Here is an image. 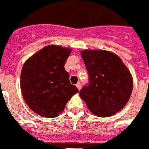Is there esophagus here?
<instances>
[{"label":"esophagus","instance_id":"obj_1","mask_svg":"<svg viewBox=\"0 0 149 149\" xmlns=\"http://www.w3.org/2000/svg\"><path fill=\"white\" fill-rule=\"evenodd\" d=\"M76 87L78 88V89H79V90H80V89H81V83H79H79L76 85Z\"/></svg>","mask_w":149,"mask_h":149}]
</instances>
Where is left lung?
Returning a JSON list of instances; mask_svg holds the SVG:
<instances>
[{"instance_id":"left-lung-1","label":"left lung","mask_w":149,"mask_h":149,"mask_svg":"<svg viewBox=\"0 0 149 149\" xmlns=\"http://www.w3.org/2000/svg\"><path fill=\"white\" fill-rule=\"evenodd\" d=\"M89 77L79 96L98 117H109L123 109L133 90V77L118 55L102 49L81 51Z\"/></svg>"}]
</instances>
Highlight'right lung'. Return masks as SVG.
I'll return each mask as SVG.
<instances>
[{
	"instance_id": "obj_1",
	"label": "right lung",
	"mask_w": 149,
	"mask_h": 149,
	"mask_svg": "<svg viewBox=\"0 0 149 149\" xmlns=\"http://www.w3.org/2000/svg\"><path fill=\"white\" fill-rule=\"evenodd\" d=\"M71 48L50 45L26 60L21 70L20 88L23 99L33 112L55 118L79 89L70 84L64 64Z\"/></svg>"
}]
</instances>
